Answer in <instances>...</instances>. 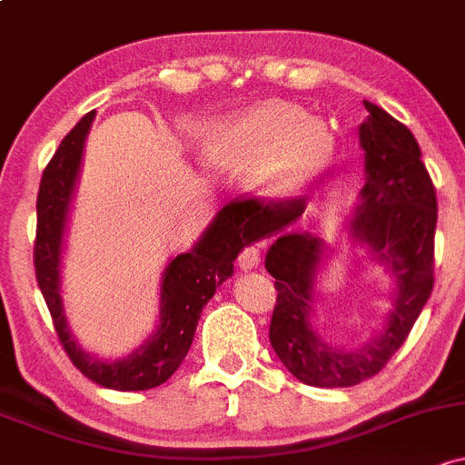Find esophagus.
Here are the masks:
<instances>
[{
  "mask_svg": "<svg viewBox=\"0 0 465 465\" xmlns=\"http://www.w3.org/2000/svg\"><path fill=\"white\" fill-rule=\"evenodd\" d=\"M262 257H259L257 246H246L242 252H239V268L242 271H252V268L259 266Z\"/></svg>",
  "mask_w": 465,
  "mask_h": 465,
  "instance_id": "1",
  "label": "esophagus"
}]
</instances>
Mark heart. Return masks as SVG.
I'll return each instance as SVG.
<instances>
[{
	"label": "heart",
	"instance_id": "b5f03b06",
	"mask_svg": "<svg viewBox=\"0 0 465 465\" xmlns=\"http://www.w3.org/2000/svg\"><path fill=\"white\" fill-rule=\"evenodd\" d=\"M203 151L222 166H239L252 159L254 186L263 194L283 197L326 163L332 137L319 119L306 117L299 106L268 102L214 122Z\"/></svg>",
	"mask_w": 465,
	"mask_h": 465
}]
</instances>
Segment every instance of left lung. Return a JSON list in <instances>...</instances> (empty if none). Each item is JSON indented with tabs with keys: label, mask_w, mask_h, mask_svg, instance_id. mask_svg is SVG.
<instances>
[{
	"label": "left lung",
	"mask_w": 465,
	"mask_h": 465,
	"mask_svg": "<svg viewBox=\"0 0 465 465\" xmlns=\"http://www.w3.org/2000/svg\"><path fill=\"white\" fill-rule=\"evenodd\" d=\"M368 119L359 126L366 183L348 222L361 243L394 282L392 311L371 341L337 346L328 341L314 314V279L326 243L308 232L288 231L306 211V199H234L226 217L251 242L277 237L266 254L277 303L271 322L272 351L302 383L348 388L381 371L411 334L434 283L437 194L414 134L383 108L363 102Z\"/></svg>",
	"instance_id": "8db88e82"
}]
</instances>
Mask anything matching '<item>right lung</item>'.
<instances>
[{"label": "right lung", "mask_w": 465, "mask_h": 465, "mask_svg": "<svg viewBox=\"0 0 465 465\" xmlns=\"http://www.w3.org/2000/svg\"><path fill=\"white\" fill-rule=\"evenodd\" d=\"M94 111L62 139L51 163L42 174L37 194V237H35V274L39 291L51 311L54 331L73 366L84 377L113 391L131 392L157 388L182 366L202 317V308L232 274V262L251 243L226 217L217 213L208 231L191 252H182L166 266L159 294V326L137 351L124 359L104 361L86 352L68 328L62 303V251L68 213L82 168L84 143Z\"/></svg>", "instance_id": "1"}]
</instances>
